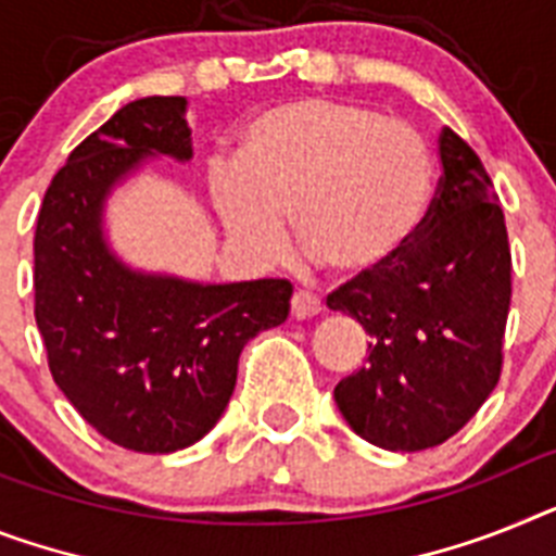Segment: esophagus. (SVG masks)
Masks as SVG:
<instances>
[{"label":"esophagus","mask_w":556,"mask_h":556,"mask_svg":"<svg viewBox=\"0 0 556 556\" xmlns=\"http://www.w3.org/2000/svg\"><path fill=\"white\" fill-rule=\"evenodd\" d=\"M321 314V300L311 291H296L291 296V316L293 319H311V316Z\"/></svg>","instance_id":"obj_1"}]
</instances>
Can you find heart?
<instances>
[{
  "mask_svg": "<svg viewBox=\"0 0 556 556\" xmlns=\"http://www.w3.org/2000/svg\"><path fill=\"white\" fill-rule=\"evenodd\" d=\"M421 135L370 106L296 98L260 112L237 163H214L208 189L228 235L277 254L293 217L302 254L353 282L390 268L429 206Z\"/></svg>",
  "mask_w": 556,
  "mask_h": 556,
  "instance_id": "b5f03b06",
  "label": "heart"
}]
</instances>
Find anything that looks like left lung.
<instances>
[{
  "label": "left lung",
  "mask_w": 556,
  "mask_h": 556,
  "mask_svg": "<svg viewBox=\"0 0 556 556\" xmlns=\"http://www.w3.org/2000/svg\"><path fill=\"white\" fill-rule=\"evenodd\" d=\"M441 184L390 268L328 293L370 336L365 367L336 384L350 429L390 452L444 444L503 367L511 251L501 200L475 149L444 127Z\"/></svg>",
  "instance_id": "1"
}]
</instances>
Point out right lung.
Here are the masks:
<instances>
[{
	"mask_svg": "<svg viewBox=\"0 0 556 556\" xmlns=\"http://www.w3.org/2000/svg\"><path fill=\"white\" fill-rule=\"evenodd\" d=\"M191 157L184 96L121 106L55 172L33 240L36 325L53 381L84 421L166 455L220 421L249 339L291 311L288 279L200 286L129 268L104 240V203L147 157Z\"/></svg>",
	"mask_w": 556,
	"mask_h": 556,
	"instance_id": "add662e5",
	"label": "right lung"
}]
</instances>
